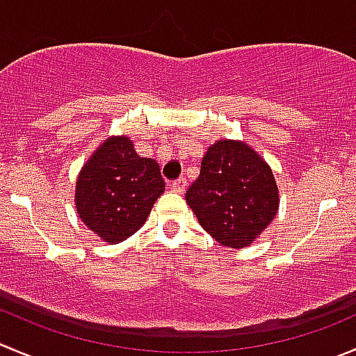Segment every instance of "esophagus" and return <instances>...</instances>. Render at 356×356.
Wrapping results in <instances>:
<instances>
[{
    "instance_id": "esophagus-1",
    "label": "esophagus",
    "mask_w": 356,
    "mask_h": 356,
    "mask_svg": "<svg viewBox=\"0 0 356 356\" xmlns=\"http://www.w3.org/2000/svg\"><path fill=\"white\" fill-rule=\"evenodd\" d=\"M170 186H172V191H175V193H179V195H181V193L186 191V186H188V182H186L184 177H179L177 181L172 182Z\"/></svg>"
}]
</instances>
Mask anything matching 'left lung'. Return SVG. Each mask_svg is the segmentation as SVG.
Here are the masks:
<instances>
[{
    "label": "left lung",
    "instance_id": "left-lung-1",
    "mask_svg": "<svg viewBox=\"0 0 356 356\" xmlns=\"http://www.w3.org/2000/svg\"><path fill=\"white\" fill-rule=\"evenodd\" d=\"M186 202L210 236L243 248L277 216L278 188L270 165L247 144L217 140L203 156Z\"/></svg>",
    "mask_w": 356,
    "mask_h": 356
}]
</instances>
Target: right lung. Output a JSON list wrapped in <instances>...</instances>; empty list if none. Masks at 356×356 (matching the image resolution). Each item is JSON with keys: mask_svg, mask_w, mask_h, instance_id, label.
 Wrapping results in <instances>:
<instances>
[{"mask_svg": "<svg viewBox=\"0 0 356 356\" xmlns=\"http://www.w3.org/2000/svg\"><path fill=\"white\" fill-rule=\"evenodd\" d=\"M165 191L160 165L136 153L129 137H111L86 161L76 182V210L109 243L140 229Z\"/></svg>", "mask_w": 356, "mask_h": 356, "instance_id": "add662e5", "label": "right lung"}]
</instances>
